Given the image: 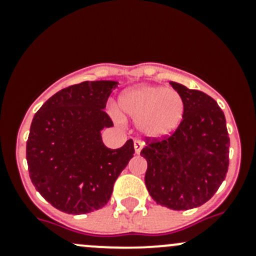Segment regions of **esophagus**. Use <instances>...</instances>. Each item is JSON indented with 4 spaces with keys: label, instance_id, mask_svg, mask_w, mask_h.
Returning <instances> with one entry per match:
<instances>
[{
    "label": "esophagus",
    "instance_id": "esophagus-1",
    "mask_svg": "<svg viewBox=\"0 0 256 256\" xmlns=\"http://www.w3.org/2000/svg\"><path fill=\"white\" fill-rule=\"evenodd\" d=\"M134 147H135V152L136 154H140L141 148H142V142L138 140H135V142H134Z\"/></svg>",
    "mask_w": 256,
    "mask_h": 256
}]
</instances>
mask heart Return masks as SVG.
Masks as SVG:
<instances>
[{
	"label": "heart",
	"mask_w": 256,
	"mask_h": 256,
	"mask_svg": "<svg viewBox=\"0 0 256 256\" xmlns=\"http://www.w3.org/2000/svg\"><path fill=\"white\" fill-rule=\"evenodd\" d=\"M124 116L136 120L144 136L161 138L168 136L182 122L184 102L180 92L156 85H140L124 92L118 99Z\"/></svg>",
	"instance_id": "heart-1"
}]
</instances>
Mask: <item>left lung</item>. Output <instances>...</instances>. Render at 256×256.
<instances>
[{"mask_svg":"<svg viewBox=\"0 0 256 256\" xmlns=\"http://www.w3.org/2000/svg\"><path fill=\"white\" fill-rule=\"evenodd\" d=\"M184 102L180 126L161 138H144V183L154 202L187 210L208 202L226 180L229 141L226 116L216 100L171 82Z\"/></svg>","mask_w":256,"mask_h":256,"instance_id":"8db88e82","label":"left lung"}]
</instances>
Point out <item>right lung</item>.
I'll return each mask as SVG.
<instances>
[{
	"mask_svg": "<svg viewBox=\"0 0 256 256\" xmlns=\"http://www.w3.org/2000/svg\"><path fill=\"white\" fill-rule=\"evenodd\" d=\"M118 82H82L64 88L36 112L26 146L36 190L54 208L85 214L102 208L134 157V141L112 150L100 131L114 126L105 112Z\"/></svg>",
	"mask_w": 256,
	"mask_h": 256,
	"instance_id": "obj_1",
	"label": "right lung"
}]
</instances>
